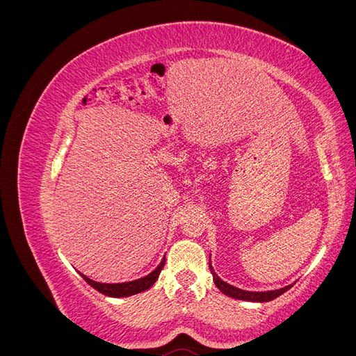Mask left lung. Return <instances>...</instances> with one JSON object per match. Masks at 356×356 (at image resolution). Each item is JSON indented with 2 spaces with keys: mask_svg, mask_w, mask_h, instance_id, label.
<instances>
[{
  "mask_svg": "<svg viewBox=\"0 0 356 356\" xmlns=\"http://www.w3.org/2000/svg\"><path fill=\"white\" fill-rule=\"evenodd\" d=\"M209 270L213 276V284L217 285V288L221 291L222 294L229 296L232 298H238V300H245V301H254V303H264V301H272L276 297H279L281 294H284L285 291H288L293 285H288L284 288H279V289H273V291H261V293H258V291H245L241 288H236L227 282H224L222 279L218 277V275L215 273V270L211 266V260H209Z\"/></svg>",
  "mask_w": 356,
  "mask_h": 356,
  "instance_id": "left-lung-1",
  "label": "left lung"
}]
</instances>
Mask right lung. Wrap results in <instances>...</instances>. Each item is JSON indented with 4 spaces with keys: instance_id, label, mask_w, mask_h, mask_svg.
Listing matches in <instances>:
<instances>
[{
    "instance_id": "obj_1",
    "label": "right lung",
    "mask_w": 356,
    "mask_h": 356,
    "mask_svg": "<svg viewBox=\"0 0 356 356\" xmlns=\"http://www.w3.org/2000/svg\"><path fill=\"white\" fill-rule=\"evenodd\" d=\"M165 266V258L161 260V263L154 268V270L141 277L136 279V281H131V282H122V284H101V282H95L92 279H89L88 276H83V279L88 282L90 286H93L96 291H99L101 294L108 296V297H129L134 294H139L143 291H147L149 286H153V284L159 279V275L161 272V268Z\"/></svg>"
}]
</instances>
